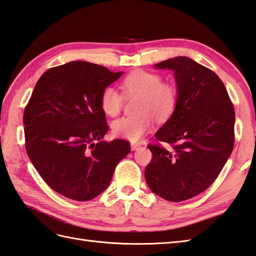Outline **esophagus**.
I'll return each mask as SVG.
<instances>
[{
	"label": "esophagus",
	"instance_id": "obj_1",
	"mask_svg": "<svg viewBox=\"0 0 256 256\" xmlns=\"http://www.w3.org/2000/svg\"><path fill=\"white\" fill-rule=\"evenodd\" d=\"M140 148V144H138V143H132L131 144V150H138Z\"/></svg>",
	"mask_w": 256,
	"mask_h": 256
}]
</instances>
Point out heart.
<instances>
[{
	"mask_svg": "<svg viewBox=\"0 0 256 256\" xmlns=\"http://www.w3.org/2000/svg\"><path fill=\"white\" fill-rule=\"evenodd\" d=\"M122 89L126 96H138L136 112L134 116H125L114 121V135L132 142L142 138L148 133L153 118L157 122L170 120L177 106V91L172 86L162 84L160 76L135 70L128 74L122 82ZM124 104V96L113 86H106L101 94V108L108 116H116Z\"/></svg>",
	"mask_w": 256,
	"mask_h": 256,
	"instance_id": "1",
	"label": "heart"
}]
</instances>
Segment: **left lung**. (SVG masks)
Here are the masks:
<instances>
[{"label": "left lung", "mask_w": 256, "mask_h": 256, "mask_svg": "<svg viewBox=\"0 0 256 256\" xmlns=\"http://www.w3.org/2000/svg\"><path fill=\"white\" fill-rule=\"evenodd\" d=\"M174 72L177 106L155 133L172 145H150L145 179L152 192L179 202L201 194L216 180L234 145L236 113L226 86L212 70L188 57L154 64Z\"/></svg>", "instance_id": "1"}]
</instances>
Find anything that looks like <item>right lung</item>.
<instances>
[{
  "label": "right lung",
  "instance_id": "add662e5",
  "mask_svg": "<svg viewBox=\"0 0 256 256\" xmlns=\"http://www.w3.org/2000/svg\"><path fill=\"white\" fill-rule=\"evenodd\" d=\"M123 72L86 62L50 68L25 108V148L32 164L56 192L88 201L104 192L118 162L131 148L104 142L108 126L101 94Z\"/></svg>",
  "mask_w": 256,
  "mask_h": 256
}]
</instances>
